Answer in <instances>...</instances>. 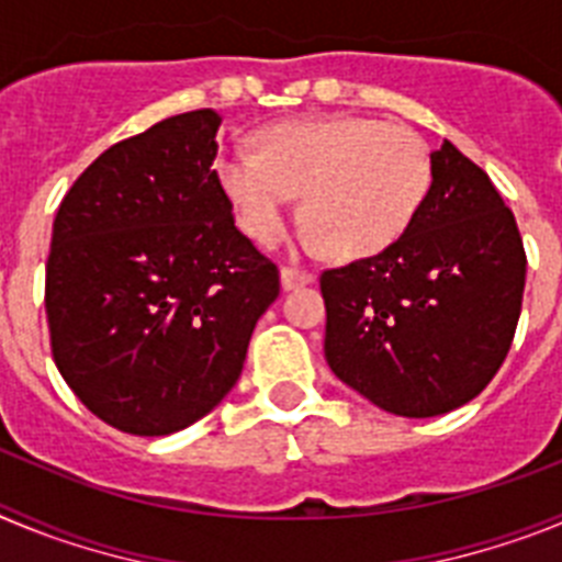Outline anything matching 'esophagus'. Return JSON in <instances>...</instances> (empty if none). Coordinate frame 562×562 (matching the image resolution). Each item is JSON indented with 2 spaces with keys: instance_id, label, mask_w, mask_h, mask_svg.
Masks as SVG:
<instances>
[{
  "instance_id": "esophagus-1",
  "label": "esophagus",
  "mask_w": 562,
  "mask_h": 562,
  "mask_svg": "<svg viewBox=\"0 0 562 562\" xmlns=\"http://www.w3.org/2000/svg\"><path fill=\"white\" fill-rule=\"evenodd\" d=\"M312 281H315V276L306 270H295V267H284V270H281V286H284V290H297V286H306L312 284Z\"/></svg>"
}]
</instances>
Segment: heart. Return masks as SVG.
Masks as SVG:
<instances>
[{
    "instance_id": "heart-1",
    "label": "heart",
    "mask_w": 562,
    "mask_h": 562,
    "mask_svg": "<svg viewBox=\"0 0 562 562\" xmlns=\"http://www.w3.org/2000/svg\"><path fill=\"white\" fill-rule=\"evenodd\" d=\"M216 180L261 245L290 227L304 193L306 247L340 258L376 256L416 220L430 191L428 143L411 126L369 117L286 121L256 134V151H222Z\"/></svg>"
}]
</instances>
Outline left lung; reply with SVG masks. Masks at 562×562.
<instances>
[{
	"label": "left lung",
	"mask_w": 562,
	"mask_h": 562,
	"mask_svg": "<svg viewBox=\"0 0 562 562\" xmlns=\"http://www.w3.org/2000/svg\"><path fill=\"white\" fill-rule=\"evenodd\" d=\"M416 220L371 258L324 270L326 362L376 408L425 419L479 396L513 346L526 252L513 211L450 140Z\"/></svg>",
	"instance_id": "left-lung-1"
}]
</instances>
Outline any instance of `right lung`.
I'll return each mask as SVG.
<instances>
[{
    "instance_id": "add662e5",
    "label": "right lung",
    "mask_w": 562,
    "mask_h": 562,
    "mask_svg": "<svg viewBox=\"0 0 562 562\" xmlns=\"http://www.w3.org/2000/svg\"><path fill=\"white\" fill-rule=\"evenodd\" d=\"M220 123L196 109L114 143L53 222V360L72 394L123 434L168 436L211 414L281 290L213 171Z\"/></svg>"
}]
</instances>
